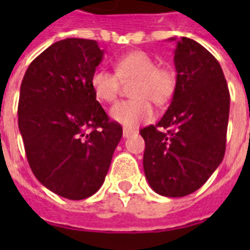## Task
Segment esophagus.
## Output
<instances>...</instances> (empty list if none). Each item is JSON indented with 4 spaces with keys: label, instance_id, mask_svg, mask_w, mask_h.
Segmentation results:
<instances>
[{
    "label": "esophagus",
    "instance_id": "34e87169",
    "mask_svg": "<svg viewBox=\"0 0 250 250\" xmlns=\"http://www.w3.org/2000/svg\"><path fill=\"white\" fill-rule=\"evenodd\" d=\"M132 133H135L133 129H129V128H123V137H129Z\"/></svg>",
    "mask_w": 250,
    "mask_h": 250
}]
</instances>
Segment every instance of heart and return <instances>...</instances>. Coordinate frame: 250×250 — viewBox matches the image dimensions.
Listing matches in <instances>:
<instances>
[{
    "mask_svg": "<svg viewBox=\"0 0 250 250\" xmlns=\"http://www.w3.org/2000/svg\"><path fill=\"white\" fill-rule=\"evenodd\" d=\"M115 74L105 68L94 70L90 86L98 100L111 104L121 92V83H132V100L119 102L110 110V118L125 127H135L154 117L152 104L165 106L176 89V74L168 66H157L149 53L133 50L118 57L114 62Z\"/></svg>",
    "mask_w": 250,
    "mask_h": 250,
    "instance_id": "b5f03b06",
    "label": "heart"
}]
</instances>
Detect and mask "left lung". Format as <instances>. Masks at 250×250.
I'll return each instance as SVG.
<instances>
[{"label": "left lung", "instance_id": "obj_1", "mask_svg": "<svg viewBox=\"0 0 250 250\" xmlns=\"http://www.w3.org/2000/svg\"><path fill=\"white\" fill-rule=\"evenodd\" d=\"M176 41V89L156 125L140 131L144 172L152 189L183 197L201 188L226 150L229 92L219 62L192 39Z\"/></svg>", "mask_w": 250, "mask_h": 250}]
</instances>
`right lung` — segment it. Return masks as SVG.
<instances>
[{
    "mask_svg": "<svg viewBox=\"0 0 250 250\" xmlns=\"http://www.w3.org/2000/svg\"><path fill=\"white\" fill-rule=\"evenodd\" d=\"M102 57L97 41L64 39L36 57L21 80L18 125L29 167L42 186L68 200L101 188L123 135L90 86Z\"/></svg>",
    "mask_w": 250,
    "mask_h": 250,
    "instance_id": "1",
    "label": "right lung"
}]
</instances>
